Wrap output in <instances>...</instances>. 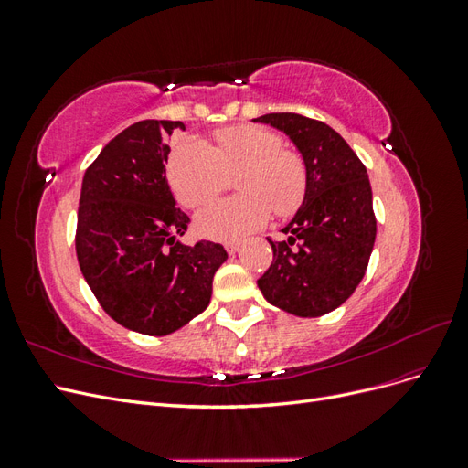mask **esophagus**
<instances>
[{
	"mask_svg": "<svg viewBox=\"0 0 468 468\" xmlns=\"http://www.w3.org/2000/svg\"><path fill=\"white\" fill-rule=\"evenodd\" d=\"M224 248H226V251L230 253V256H234V253L239 250V242H229Z\"/></svg>",
	"mask_w": 468,
	"mask_h": 468,
	"instance_id": "34e87169",
	"label": "esophagus"
}]
</instances>
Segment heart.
I'll use <instances>...</instances> for the list:
<instances>
[{
    "mask_svg": "<svg viewBox=\"0 0 468 468\" xmlns=\"http://www.w3.org/2000/svg\"><path fill=\"white\" fill-rule=\"evenodd\" d=\"M239 195L207 207L197 229L215 239H239L260 230L275 215L287 217L306 191V167L299 154L282 148V138L261 126H230L215 134V144L186 138L167 160V177L181 205L210 203L236 176Z\"/></svg>",
    "mask_w": 468,
    "mask_h": 468,
    "instance_id": "heart-1",
    "label": "heart"
}]
</instances>
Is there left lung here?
Listing matches in <instances>:
<instances>
[{
	"label": "left lung",
	"mask_w": 468,
	"mask_h": 468,
	"mask_svg": "<svg viewBox=\"0 0 468 468\" xmlns=\"http://www.w3.org/2000/svg\"><path fill=\"white\" fill-rule=\"evenodd\" d=\"M253 122L285 133L301 152L306 191L301 208L269 244L273 263L258 279L265 301L303 318L342 306L361 282L377 236L367 169L325 122L296 112H269Z\"/></svg>",
	"instance_id": "1"
}]
</instances>
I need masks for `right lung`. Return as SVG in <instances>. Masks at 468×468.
Returning <instances> with one entry per match:
<instances>
[{
    "label": "right lung",
    "mask_w": 468,
    "mask_h": 468,
    "mask_svg": "<svg viewBox=\"0 0 468 468\" xmlns=\"http://www.w3.org/2000/svg\"><path fill=\"white\" fill-rule=\"evenodd\" d=\"M181 121H140L117 134L81 181L76 253L83 279L117 324L167 335L210 303L212 277L229 260L215 242H177L189 217L167 186V136Z\"/></svg>",
    "instance_id": "right-lung-1"
}]
</instances>
